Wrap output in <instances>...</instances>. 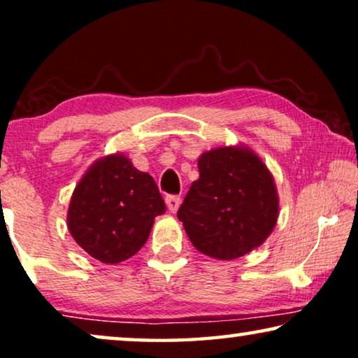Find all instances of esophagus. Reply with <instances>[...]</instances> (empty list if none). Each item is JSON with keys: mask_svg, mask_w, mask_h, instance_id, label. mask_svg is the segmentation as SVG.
<instances>
[{"mask_svg": "<svg viewBox=\"0 0 358 358\" xmlns=\"http://www.w3.org/2000/svg\"><path fill=\"white\" fill-rule=\"evenodd\" d=\"M180 202H182V199H180L179 195H168V197H166V205H168L171 213L178 212Z\"/></svg>", "mask_w": 358, "mask_h": 358, "instance_id": "1", "label": "esophagus"}]
</instances>
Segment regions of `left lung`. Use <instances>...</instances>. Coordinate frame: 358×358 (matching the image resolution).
Listing matches in <instances>:
<instances>
[{
  "label": "left lung",
  "instance_id": "left-lung-1",
  "mask_svg": "<svg viewBox=\"0 0 358 358\" xmlns=\"http://www.w3.org/2000/svg\"><path fill=\"white\" fill-rule=\"evenodd\" d=\"M199 173L178 212L194 248L231 261L261 246L278 217L266 164L252 151L222 146L200 156Z\"/></svg>",
  "mask_w": 358,
  "mask_h": 358
}]
</instances>
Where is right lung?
Returning a JSON list of instances; mask_svg holds the SVG:
<instances>
[{
  "instance_id": "1",
  "label": "right lung",
  "mask_w": 358,
  "mask_h": 358,
  "mask_svg": "<svg viewBox=\"0 0 358 358\" xmlns=\"http://www.w3.org/2000/svg\"><path fill=\"white\" fill-rule=\"evenodd\" d=\"M164 212L155 179L125 156L112 155L97 161L76 185L68 228L90 256L117 264L140 251L153 220Z\"/></svg>"
}]
</instances>
